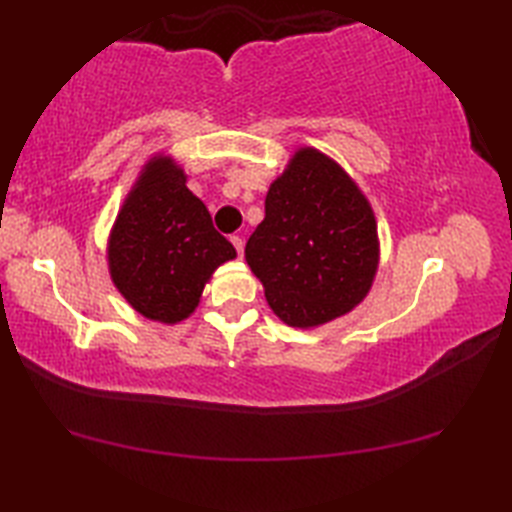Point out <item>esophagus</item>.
Listing matches in <instances>:
<instances>
[{
  "label": "esophagus",
  "instance_id": "obj_1",
  "mask_svg": "<svg viewBox=\"0 0 512 512\" xmlns=\"http://www.w3.org/2000/svg\"><path fill=\"white\" fill-rule=\"evenodd\" d=\"M231 242H233V246H235V250H237V255L242 257V255H244V242H242V237H239V235H233V237H231Z\"/></svg>",
  "mask_w": 512,
  "mask_h": 512
}]
</instances>
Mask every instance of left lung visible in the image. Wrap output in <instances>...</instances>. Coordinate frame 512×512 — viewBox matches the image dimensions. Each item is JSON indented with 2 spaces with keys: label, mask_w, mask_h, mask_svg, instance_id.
Here are the masks:
<instances>
[{
  "label": "left lung",
  "mask_w": 512,
  "mask_h": 512,
  "mask_svg": "<svg viewBox=\"0 0 512 512\" xmlns=\"http://www.w3.org/2000/svg\"><path fill=\"white\" fill-rule=\"evenodd\" d=\"M246 262L268 306L292 328H317L358 306L378 270L376 217L339 162L301 147L270 184Z\"/></svg>",
  "instance_id": "left-lung-1"
}]
</instances>
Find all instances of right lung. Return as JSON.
Returning a JSON list of instances; mask_svg holds the SVG:
<instances>
[{
	"mask_svg": "<svg viewBox=\"0 0 512 512\" xmlns=\"http://www.w3.org/2000/svg\"><path fill=\"white\" fill-rule=\"evenodd\" d=\"M235 257L209 209L187 189L182 167L169 156L151 158L107 239L110 275L129 306L151 321H184L215 268Z\"/></svg>",
	"mask_w": 512,
	"mask_h": 512,
	"instance_id": "right-lung-1",
	"label": "right lung"
}]
</instances>
